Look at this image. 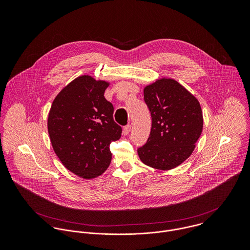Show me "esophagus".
Segmentation results:
<instances>
[{
	"label": "esophagus",
	"instance_id": "obj_1",
	"mask_svg": "<svg viewBox=\"0 0 250 250\" xmlns=\"http://www.w3.org/2000/svg\"><path fill=\"white\" fill-rule=\"evenodd\" d=\"M130 131H131V125H130V124L126 125V126L123 128V133H124L125 136H127V135L130 133Z\"/></svg>",
	"mask_w": 250,
	"mask_h": 250
}]
</instances>
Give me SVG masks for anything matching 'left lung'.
I'll list each match as a JSON object with an SVG mask.
<instances>
[{
    "instance_id": "1",
    "label": "left lung",
    "mask_w": 250,
    "mask_h": 250,
    "mask_svg": "<svg viewBox=\"0 0 250 250\" xmlns=\"http://www.w3.org/2000/svg\"><path fill=\"white\" fill-rule=\"evenodd\" d=\"M143 94L152 127L146 143L138 148L140 159L157 169L174 168L191 155L202 133L200 104L172 79L156 81L144 88Z\"/></svg>"
}]
</instances>
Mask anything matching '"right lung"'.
Instances as JSON below:
<instances>
[{
  "label": "right lung",
  "instance_id": "obj_1",
  "mask_svg": "<svg viewBox=\"0 0 250 250\" xmlns=\"http://www.w3.org/2000/svg\"><path fill=\"white\" fill-rule=\"evenodd\" d=\"M108 83L81 76L55 98L48 116V132L63 166L83 178L101 175L110 164L109 144L122 128L113 120V106L104 93Z\"/></svg>",
  "mask_w": 250,
  "mask_h": 250
}]
</instances>
